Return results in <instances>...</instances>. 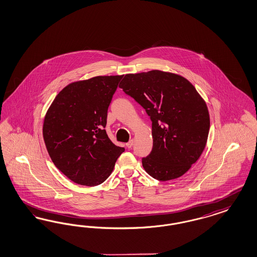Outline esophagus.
I'll use <instances>...</instances> for the list:
<instances>
[{
  "mask_svg": "<svg viewBox=\"0 0 257 257\" xmlns=\"http://www.w3.org/2000/svg\"><path fill=\"white\" fill-rule=\"evenodd\" d=\"M133 145H134L133 140H131V141H130V142H127V143H126V146H127V148H129V149H131V148H132V147H133Z\"/></svg>",
  "mask_w": 257,
  "mask_h": 257,
  "instance_id": "obj_1",
  "label": "esophagus"
}]
</instances>
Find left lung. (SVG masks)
I'll list each match as a JSON object with an SVG mask.
<instances>
[{"instance_id": "left-lung-1", "label": "left lung", "mask_w": 257, "mask_h": 257, "mask_svg": "<svg viewBox=\"0 0 257 257\" xmlns=\"http://www.w3.org/2000/svg\"><path fill=\"white\" fill-rule=\"evenodd\" d=\"M152 121L153 148L142 166L167 181L184 175L203 152L210 129L208 108L185 78L160 70L127 74L119 84Z\"/></svg>"}]
</instances>
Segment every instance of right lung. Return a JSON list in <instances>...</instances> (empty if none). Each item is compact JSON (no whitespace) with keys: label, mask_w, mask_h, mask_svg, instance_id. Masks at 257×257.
I'll use <instances>...</instances> for the list:
<instances>
[{"label":"right lung","mask_w":257,"mask_h":257,"mask_svg":"<svg viewBox=\"0 0 257 257\" xmlns=\"http://www.w3.org/2000/svg\"><path fill=\"white\" fill-rule=\"evenodd\" d=\"M121 79L98 76L73 82L58 94L46 113V149L55 166L78 184H101L124 152L105 131L108 107Z\"/></svg>","instance_id":"obj_1"}]
</instances>
